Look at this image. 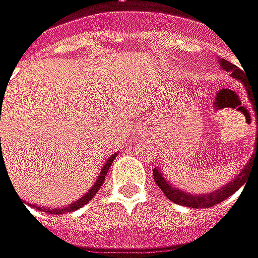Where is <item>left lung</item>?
Wrapping results in <instances>:
<instances>
[{
  "instance_id": "1",
  "label": "left lung",
  "mask_w": 258,
  "mask_h": 258,
  "mask_svg": "<svg viewBox=\"0 0 258 258\" xmlns=\"http://www.w3.org/2000/svg\"><path fill=\"white\" fill-rule=\"evenodd\" d=\"M220 66L223 70H228L230 72V76L241 81V82L245 85L244 81V72L236 67L235 64L229 63L228 60H220ZM247 88V86H245ZM249 101L252 102V107H254V114H255V124H257V135H255V151L252 157L249 158V161L247 163V166L241 170V173L236 176L233 180H230L229 183H226L225 186H222L220 189H216L210 194H203V195H192V194L185 192V191H180L179 188H173L167 179L163 176L160 169H154L153 173H154V180H156L157 186L163 191V194L176 204H180V206H185V207H191V209H207V207H213L222 201H225L228 197H230L232 194H235L244 183H245V176L248 173V170L251 169L252 163L257 161L258 163V98L257 94H251L248 91Z\"/></svg>"
}]
</instances>
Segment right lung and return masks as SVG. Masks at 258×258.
<instances>
[{
	"label": "right lung",
	"mask_w": 258,
	"mask_h": 258,
	"mask_svg": "<svg viewBox=\"0 0 258 258\" xmlns=\"http://www.w3.org/2000/svg\"><path fill=\"white\" fill-rule=\"evenodd\" d=\"M3 98V97H1ZM117 154H114V156H111L108 160H107V163L104 164V167L101 169V172H100V176H98V179H97V182H95V185L88 191V192L83 195L82 198H79L78 201H75V203H72L70 206H67V207H63V209H45V207H39V206H33V209L35 210H42V212L49 213V214H64V213H70L73 212V210H78V209H81L83 207L85 204H88L92 198H94V195L100 191V188L102 186V183H104V179H105V175H107V172H108V169H110V166H111V163H113V160L116 158Z\"/></svg>",
	"instance_id": "add662e5"
}]
</instances>
